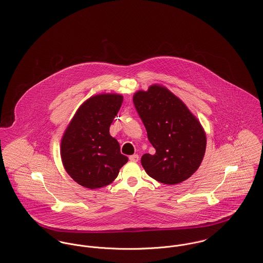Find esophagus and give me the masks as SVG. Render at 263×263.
Here are the masks:
<instances>
[{"instance_id":"1","label":"esophagus","mask_w":263,"mask_h":263,"mask_svg":"<svg viewBox=\"0 0 263 263\" xmlns=\"http://www.w3.org/2000/svg\"><path fill=\"white\" fill-rule=\"evenodd\" d=\"M129 161H132V162H138V161H139V156H138L137 154L129 156Z\"/></svg>"}]
</instances>
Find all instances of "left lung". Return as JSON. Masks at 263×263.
I'll return each instance as SVG.
<instances>
[{"instance_id": "8db88e82", "label": "left lung", "mask_w": 263, "mask_h": 263, "mask_svg": "<svg viewBox=\"0 0 263 263\" xmlns=\"http://www.w3.org/2000/svg\"><path fill=\"white\" fill-rule=\"evenodd\" d=\"M134 104L156 150L141 159L147 174L168 185L188 179L200 166L206 148L199 120L182 100L158 84L136 92Z\"/></svg>"}]
</instances>
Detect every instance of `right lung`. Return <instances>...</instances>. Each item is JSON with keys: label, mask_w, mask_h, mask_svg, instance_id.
Masks as SVG:
<instances>
[{"label": "right lung", "mask_w": 263, "mask_h": 263, "mask_svg": "<svg viewBox=\"0 0 263 263\" xmlns=\"http://www.w3.org/2000/svg\"><path fill=\"white\" fill-rule=\"evenodd\" d=\"M120 94L103 93L87 99L76 111L61 141V157L67 173L89 189L113 182L128 158L120 153L109 127L120 109Z\"/></svg>", "instance_id": "1"}]
</instances>
